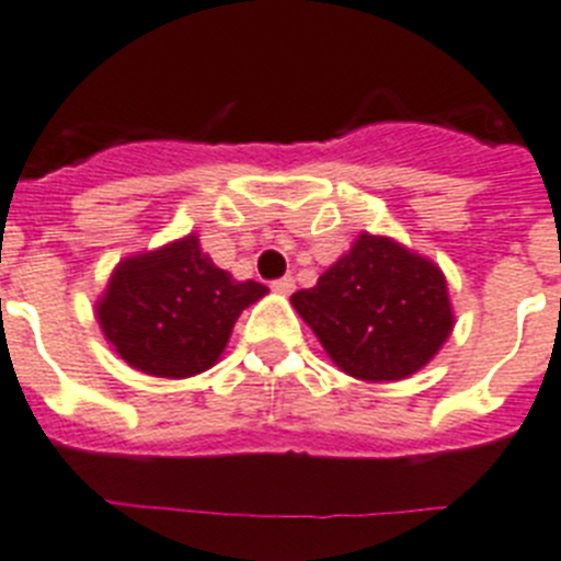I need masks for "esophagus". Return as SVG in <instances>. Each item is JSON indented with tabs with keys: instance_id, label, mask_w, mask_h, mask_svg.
<instances>
[{
	"instance_id": "esophagus-1",
	"label": "esophagus",
	"mask_w": 561,
	"mask_h": 561,
	"mask_svg": "<svg viewBox=\"0 0 561 561\" xmlns=\"http://www.w3.org/2000/svg\"><path fill=\"white\" fill-rule=\"evenodd\" d=\"M296 279L294 276H282V279H273V290H279V294H294Z\"/></svg>"
}]
</instances>
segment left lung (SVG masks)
I'll use <instances>...</instances> for the list:
<instances>
[{
    "label": "left lung",
    "mask_w": 561,
    "mask_h": 561,
    "mask_svg": "<svg viewBox=\"0 0 561 561\" xmlns=\"http://www.w3.org/2000/svg\"><path fill=\"white\" fill-rule=\"evenodd\" d=\"M290 302L339 368L365 382L416 374L454 328L439 267L370 233Z\"/></svg>",
    "instance_id": "1"
}]
</instances>
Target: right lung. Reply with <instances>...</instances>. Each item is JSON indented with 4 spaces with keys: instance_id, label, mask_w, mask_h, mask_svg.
I'll list each match as a JSON object with an SVG mask.
<instances>
[{
    "instance_id": "obj_1",
    "label": "right lung",
    "mask_w": 561,
    "mask_h": 561,
    "mask_svg": "<svg viewBox=\"0 0 561 561\" xmlns=\"http://www.w3.org/2000/svg\"><path fill=\"white\" fill-rule=\"evenodd\" d=\"M265 294V285L237 282L216 267L199 239L185 237L125 259L107 282L96 317L130 368L185 379L219 359L239 313Z\"/></svg>"
}]
</instances>
